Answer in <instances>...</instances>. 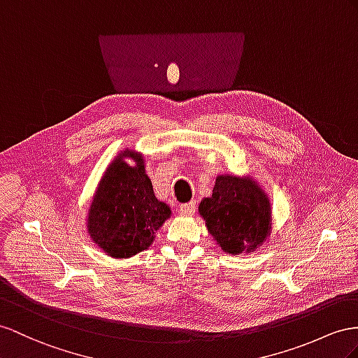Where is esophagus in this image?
Listing matches in <instances>:
<instances>
[{
	"label": "esophagus",
	"mask_w": 358,
	"mask_h": 358,
	"mask_svg": "<svg viewBox=\"0 0 358 358\" xmlns=\"http://www.w3.org/2000/svg\"><path fill=\"white\" fill-rule=\"evenodd\" d=\"M195 210H196V203H195V201H190V203L181 204V206L178 207V212H180L181 215H185V216L194 215Z\"/></svg>",
	"instance_id": "obj_1"
}]
</instances>
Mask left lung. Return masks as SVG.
Returning <instances> with one entry per match:
<instances>
[{
    "instance_id": "8db88e82",
    "label": "left lung",
    "mask_w": 358,
    "mask_h": 358,
    "mask_svg": "<svg viewBox=\"0 0 358 358\" xmlns=\"http://www.w3.org/2000/svg\"><path fill=\"white\" fill-rule=\"evenodd\" d=\"M208 233L227 254L250 252L271 230V206L252 180L219 176L210 198L199 204Z\"/></svg>"
}]
</instances>
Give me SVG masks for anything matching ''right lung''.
Instances as JSON below:
<instances>
[{"label": "right lung", "mask_w": 358, "mask_h": 358, "mask_svg": "<svg viewBox=\"0 0 358 358\" xmlns=\"http://www.w3.org/2000/svg\"><path fill=\"white\" fill-rule=\"evenodd\" d=\"M124 157L134 158L136 166L127 165ZM169 216V206L154 195L142 155L124 151L101 178L89 210L87 230L110 257L128 259L148 248Z\"/></svg>", "instance_id": "right-lung-1"}]
</instances>
